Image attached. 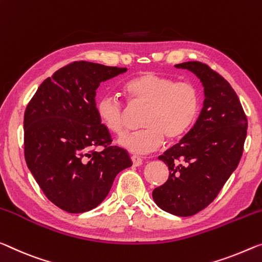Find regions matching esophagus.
<instances>
[{
	"label": "esophagus",
	"instance_id": "1",
	"mask_svg": "<svg viewBox=\"0 0 262 262\" xmlns=\"http://www.w3.org/2000/svg\"><path fill=\"white\" fill-rule=\"evenodd\" d=\"M131 160H132V163H134L135 166H140V165H142V163H143L142 158H140V157H138V156H132Z\"/></svg>",
	"mask_w": 262,
	"mask_h": 262
}]
</instances>
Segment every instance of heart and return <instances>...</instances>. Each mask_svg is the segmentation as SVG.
I'll return each mask as SVG.
<instances>
[{
	"mask_svg": "<svg viewBox=\"0 0 262 262\" xmlns=\"http://www.w3.org/2000/svg\"><path fill=\"white\" fill-rule=\"evenodd\" d=\"M131 106L144 105L138 131L122 136L120 146L132 154H148L158 148L164 140H177L186 135L195 122L199 111L198 91L191 83L157 72H143L123 85ZM100 123L115 135H122L125 127V108L111 95H104L96 103Z\"/></svg>",
	"mask_w": 262,
	"mask_h": 262,
	"instance_id": "1",
	"label": "heart"
}]
</instances>
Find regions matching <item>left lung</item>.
Masks as SVG:
<instances>
[{
	"label": "left lung",
	"mask_w": 262,
	"mask_h": 262,
	"mask_svg": "<svg viewBox=\"0 0 262 262\" xmlns=\"http://www.w3.org/2000/svg\"><path fill=\"white\" fill-rule=\"evenodd\" d=\"M187 69L204 86V103L194 125L158 159L167 165V182L152 192L165 212L190 216L208 206L240 162L247 118L226 79L200 62L174 66Z\"/></svg>",
	"instance_id": "1"
}]
</instances>
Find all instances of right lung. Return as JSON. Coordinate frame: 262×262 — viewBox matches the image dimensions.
Listing matches in <instances>:
<instances>
[{
  "label": "right lung",
  "instance_id": "right-lung-1",
  "mask_svg": "<svg viewBox=\"0 0 262 262\" xmlns=\"http://www.w3.org/2000/svg\"><path fill=\"white\" fill-rule=\"evenodd\" d=\"M126 68L91 62L63 67L38 86L24 112V157L51 203L69 213L97 207L116 176L132 166L127 151L111 146L96 114V91ZM103 144L104 150H92Z\"/></svg>",
  "mask_w": 262,
  "mask_h": 262
}]
</instances>
